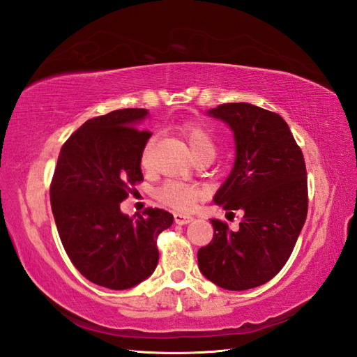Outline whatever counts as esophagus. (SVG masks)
I'll return each mask as SVG.
<instances>
[{"label":"esophagus","instance_id":"obj_1","mask_svg":"<svg viewBox=\"0 0 357 357\" xmlns=\"http://www.w3.org/2000/svg\"><path fill=\"white\" fill-rule=\"evenodd\" d=\"M192 221V217L184 215V213H175V222L179 224V226H184V224H188Z\"/></svg>","mask_w":357,"mask_h":357}]
</instances>
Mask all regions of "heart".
Wrapping results in <instances>:
<instances>
[{"mask_svg": "<svg viewBox=\"0 0 357 357\" xmlns=\"http://www.w3.org/2000/svg\"><path fill=\"white\" fill-rule=\"evenodd\" d=\"M182 135L185 136L188 146L192 152V155H199L202 152H215V145L209 135V131L197 124H185L182 127ZM154 139H149L146 145L142 151V166L149 165V155ZM205 196L202 188L192 184H187V182L181 181H167L157 190V199L175 211L181 212H190L196 208L197 202Z\"/></svg>", "mask_w": 357, "mask_h": 357, "instance_id": "1", "label": "heart"}]
</instances>
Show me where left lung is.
<instances>
[{
  "label": "left lung",
  "instance_id": "1",
  "mask_svg": "<svg viewBox=\"0 0 357 357\" xmlns=\"http://www.w3.org/2000/svg\"><path fill=\"white\" fill-rule=\"evenodd\" d=\"M227 124L235 162L213 196L224 209H239V230L211 220L213 239L197 251L199 269L226 290L259 287L277 275L307 220L308 187L302 151L278 114L248 103L206 112Z\"/></svg>",
  "mask_w": 357,
  "mask_h": 357
}]
</instances>
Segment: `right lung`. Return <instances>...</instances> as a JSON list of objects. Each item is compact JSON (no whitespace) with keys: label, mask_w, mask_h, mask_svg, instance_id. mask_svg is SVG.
Here are the masks:
<instances>
[{"label":"right lung","mask_w":357,"mask_h":357,"mask_svg":"<svg viewBox=\"0 0 357 357\" xmlns=\"http://www.w3.org/2000/svg\"><path fill=\"white\" fill-rule=\"evenodd\" d=\"M146 109H119L88 119L61 148L50 205L67 256L86 280L127 290L151 277L158 263L157 236L170 227L167 211L148 208L128 217L119 208L144 179L142 151L151 135L139 124Z\"/></svg>","instance_id":"1"}]
</instances>
